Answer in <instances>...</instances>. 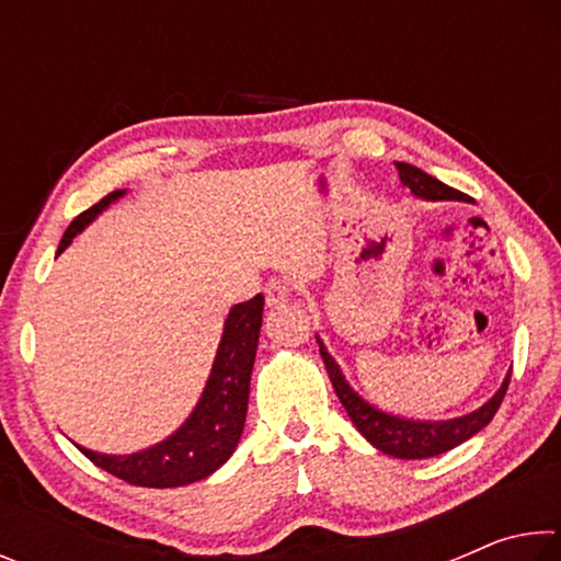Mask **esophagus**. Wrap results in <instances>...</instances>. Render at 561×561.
<instances>
[{"label":"esophagus","instance_id":"34e87169","mask_svg":"<svg viewBox=\"0 0 561 561\" xmlns=\"http://www.w3.org/2000/svg\"><path fill=\"white\" fill-rule=\"evenodd\" d=\"M291 297V284L287 279H272L264 287V299H267L270 307H282Z\"/></svg>","mask_w":561,"mask_h":561}]
</instances>
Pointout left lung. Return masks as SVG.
Wrapping results in <instances>:
<instances>
[{
    "label": "left lung",
    "mask_w": 561,
    "mask_h": 561,
    "mask_svg": "<svg viewBox=\"0 0 561 561\" xmlns=\"http://www.w3.org/2000/svg\"><path fill=\"white\" fill-rule=\"evenodd\" d=\"M398 175H401V183L411 187V193L417 197H425V201H468V195L460 193L450 185L440 183L433 175L423 173L421 168H413L408 163H396ZM321 358H324L327 371L331 383H334V391L339 396L341 405L346 408L351 423L356 425L358 433L378 448L381 453L393 455V458L403 460H421V458H433V455L448 453L455 445L465 443L472 438L474 433H480L485 425L495 417L502 398L507 393L510 376L505 383L500 386V391L490 398V401L470 415L455 417V421H405V417H398L391 413L378 411V408L368 405L364 398L351 391V386L344 381V374L336 366V360L329 356V351L319 341Z\"/></svg>",
    "instance_id": "left-lung-1"
}]
</instances>
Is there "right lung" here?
Masks as SVG:
<instances>
[{"label":"right lung","instance_id":"obj_1","mask_svg":"<svg viewBox=\"0 0 561 561\" xmlns=\"http://www.w3.org/2000/svg\"><path fill=\"white\" fill-rule=\"evenodd\" d=\"M123 190H113L103 201L83 210L64 232L59 252L108 207ZM264 297L237 304L225 321L222 341L217 348L210 381H207L201 403L193 415L170 435L168 440L133 455H99L76 445L87 458L116 478L136 488H180L205 480L234 453L244 428L247 398H250V376L257 354Z\"/></svg>","mask_w":561,"mask_h":561}]
</instances>
